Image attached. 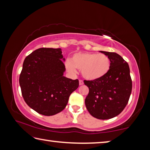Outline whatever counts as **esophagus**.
I'll return each instance as SVG.
<instances>
[{
    "instance_id": "obj_1",
    "label": "esophagus",
    "mask_w": 150,
    "mask_h": 150,
    "mask_svg": "<svg viewBox=\"0 0 150 150\" xmlns=\"http://www.w3.org/2000/svg\"><path fill=\"white\" fill-rule=\"evenodd\" d=\"M79 85H83V84H84V83H83V81L82 80H79Z\"/></svg>"
}]
</instances>
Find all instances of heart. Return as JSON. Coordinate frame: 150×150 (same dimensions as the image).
<instances>
[{
  "label": "heart",
  "mask_w": 150,
  "mask_h": 150,
  "mask_svg": "<svg viewBox=\"0 0 150 150\" xmlns=\"http://www.w3.org/2000/svg\"><path fill=\"white\" fill-rule=\"evenodd\" d=\"M69 73H75L76 69L81 70L85 79L94 81L105 75L110 69V60L107 55L102 54L79 52L73 55L71 61L65 63Z\"/></svg>",
  "instance_id": "b5f03b06"
}]
</instances>
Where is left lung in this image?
I'll use <instances>...</instances> for the list:
<instances>
[{"label": "left lung", "mask_w": 150, "mask_h": 150, "mask_svg": "<svg viewBox=\"0 0 150 150\" xmlns=\"http://www.w3.org/2000/svg\"><path fill=\"white\" fill-rule=\"evenodd\" d=\"M99 52L110 59V69L98 79L84 81L89 89L85 103L93 117L107 120L118 115L125 108L131 95L132 83L129 65L120 55Z\"/></svg>", "instance_id": "left-lung-1"}]
</instances>
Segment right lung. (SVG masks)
Segmentation results:
<instances>
[{"mask_svg":"<svg viewBox=\"0 0 150 150\" xmlns=\"http://www.w3.org/2000/svg\"><path fill=\"white\" fill-rule=\"evenodd\" d=\"M64 62L60 48H39L25 58L19 78L22 95L27 105L40 115L62 112L79 87L78 79L63 76Z\"/></svg>","mask_w":150,"mask_h":150,"instance_id":"1","label":"right lung"}]
</instances>
